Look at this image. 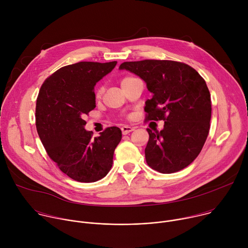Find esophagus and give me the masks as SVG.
Returning <instances> with one entry per match:
<instances>
[{"mask_svg":"<svg viewBox=\"0 0 248 248\" xmlns=\"http://www.w3.org/2000/svg\"><path fill=\"white\" fill-rule=\"evenodd\" d=\"M134 128H135V127L128 126V125H124V126L122 127V133H123L124 135H125V134H127V133H129V132L133 131V130H134Z\"/></svg>","mask_w":248,"mask_h":248,"instance_id":"1","label":"esophagus"}]
</instances>
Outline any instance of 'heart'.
<instances>
[{
	"mask_svg": "<svg viewBox=\"0 0 248 248\" xmlns=\"http://www.w3.org/2000/svg\"><path fill=\"white\" fill-rule=\"evenodd\" d=\"M133 78H124L123 80H122V85H124L125 82H127L128 80H130V79H132ZM102 94H103V89L101 88V87H98L96 90H95V97L96 98H100L101 96H102Z\"/></svg>",
	"mask_w": 248,
	"mask_h": 248,
	"instance_id": "1",
	"label": "heart"
}]
</instances>
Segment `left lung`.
<instances>
[{"mask_svg": "<svg viewBox=\"0 0 248 248\" xmlns=\"http://www.w3.org/2000/svg\"><path fill=\"white\" fill-rule=\"evenodd\" d=\"M142 78L153 93L145 103L147 121H165L161 131L147 128L145 159L162 173L179 171L199 155L211 120V96L203 78L190 65L169 60L124 62L120 65Z\"/></svg>", "mask_w": 248, "mask_h": 248, "instance_id": "obj_1", "label": "left lung"}]
</instances>
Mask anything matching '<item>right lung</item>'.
<instances>
[{"instance_id": "add662e5", "label": "right lung", "mask_w": 248, "mask_h": 248, "mask_svg": "<svg viewBox=\"0 0 248 248\" xmlns=\"http://www.w3.org/2000/svg\"><path fill=\"white\" fill-rule=\"evenodd\" d=\"M117 62H79L61 67L42 84L35 110L36 128L49 157L70 179L94 183L109 172L122 139L117 126L99 136L84 129L83 120L95 107V84Z\"/></svg>"}]
</instances>
